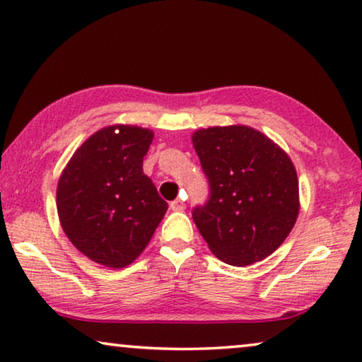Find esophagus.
<instances>
[{
    "label": "esophagus",
    "instance_id": "1",
    "mask_svg": "<svg viewBox=\"0 0 362 362\" xmlns=\"http://www.w3.org/2000/svg\"><path fill=\"white\" fill-rule=\"evenodd\" d=\"M170 208H172V210L180 211V210H183V208H185V202H183L182 198H175L174 202H170Z\"/></svg>",
    "mask_w": 362,
    "mask_h": 362
}]
</instances>
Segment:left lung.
Returning <instances> with one entry per match:
<instances>
[{
  "label": "left lung",
  "instance_id": "8db88e82",
  "mask_svg": "<svg viewBox=\"0 0 362 362\" xmlns=\"http://www.w3.org/2000/svg\"><path fill=\"white\" fill-rule=\"evenodd\" d=\"M208 200L192 218L210 251L230 266L262 261L285 241L298 216V180L288 156L247 126L193 134Z\"/></svg>",
  "mask_w": 362,
  "mask_h": 362
}]
</instances>
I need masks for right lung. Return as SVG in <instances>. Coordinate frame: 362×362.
Listing matches in <instances>:
<instances>
[{"label": "right lung", "instance_id": "add662e5", "mask_svg": "<svg viewBox=\"0 0 362 362\" xmlns=\"http://www.w3.org/2000/svg\"><path fill=\"white\" fill-rule=\"evenodd\" d=\"M152 131L110 126L81 144L60 175L57 211L80 252L106 267H124L144 251L167 208L142 160Z\"/></svg>", "mask_w": 362, "mask_h": 362}]
</instances>
